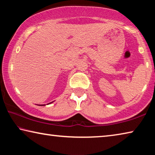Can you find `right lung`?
<instances>
[{"label":"right lung","instance_id":"1","mask_svg":"<svg viewBox=\"0 0 155 155\" xmlns=\"http://www.w3.org/2000/svg\"><path fill=\"white\" fill-rule=\"evenodd\" d=\"M51 103H48V104H51ZM44 105H45V104H41V105L40 106H44Z\"/></svg>","mask_w":155,"mask_h":155}]
</instances>
